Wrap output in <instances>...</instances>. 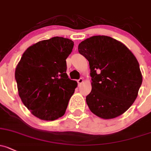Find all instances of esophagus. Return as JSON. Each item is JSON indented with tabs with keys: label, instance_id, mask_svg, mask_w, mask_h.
<instances>
[{
	"label": "esophagus",
	"instance_id": "1",
	"mask_svg": "<svg viewBox=\"0 0 151 151\" xmlns=\"http://www.w3.org/2000/svg\"><path fill=\"white\" fill-rule=\"evenodd\" d=\"M83 81H84L83 79H82V78H80L78 80H77V83H78L79 85H80L81 84H82V82H83Z\"/></svg>",
	"mask_w": 151,
	"mask_h": 151
}]
</instances>
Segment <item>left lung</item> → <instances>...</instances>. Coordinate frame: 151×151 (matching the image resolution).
Here are the masks:
<instances>
[{
    "instance_id": "1",
    "label": "left lung",
    "mask_w": 151,
    "mask_h": 151,
    "mask_svg": "<svg viewBox=\"0 0 151 151\" xmlns=\"http://www.w3.org/2000/svg\"><path fill=\"white\" fill-rule=\"evenodd\" d=\"M78 51L90 64L92 90L86 96L90 110L105 119L124 113L137 98L142 82L135 56L123 43L105 35L85 40Z\"/></svg>"
}]
</instances>
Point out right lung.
<instances>
[{"label": "right lung", "instance_id": "obj_1", "mask_svg": "<svg viewBox=\"0 0 151 151\" xmlns=\"http://www.w3.org/2000/svg\"><path fill=\"white\" fill-rule=\"evenodd\" d=\"M74 42L54 37L28 47L15 71L19 96L31 113L42 120L53 121L64 115L77 86L66 74V59Z\"/></svg>", "mask_w": 151, "mask_h": 151}]
</instances>
